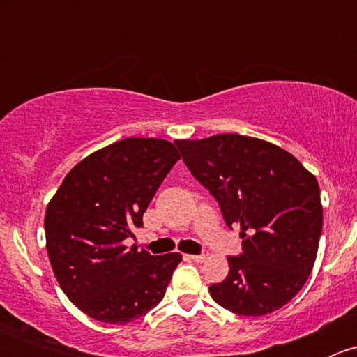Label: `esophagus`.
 I'll list each match as a JSON object with an SVG mask.
<instances>
[{"mask_svg": "<svg viewBox=\"0 0 357 357\" xmlns=\"http://www.w3.org/2000/svg\"><path fill=\"white\" fill-rule=\"evenodd\" d=\"M208 257V252L207 250H202L200 254H197V255H190V259H192V261H195V262H202V261H205V259Z\"/></svg>", "mask_w": 357, "mask_h": 357, "instance_id": "34e87169", "label": "esophagus"}]
</instances>
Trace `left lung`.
Masks as SVG:
<instances>
[{
	"instance_id": "1",
	"label": "left lung",
	"mask_w": 357,
	"mask_h": 357,
	"mask_svg": "<svg viewBox=\"0 0 357 357\" xmlns=\"http://www.w3.org/2000/svg\"><path fill=\"white\" fill-rule=\"evenodd\" d=\"M193 178L218 200L226 225L242 228V254L208 287L240 316L283 307L307 282L323 228L319 185L291 153L242 135L174 142Z\"/></svg>"
}]
</instances>
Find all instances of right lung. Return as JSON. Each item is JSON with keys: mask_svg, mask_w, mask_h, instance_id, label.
<instances>
[{"mask_svg": "<svg viewBox=\"0 0 357 357\" xmlns=\"http://www.w3.org/2000/svg\"><path fill=\"white\" fill-rule=\"evenodd\" d=\"M179 153L155 138H126L79 162L45 215L53 273L72 304L102 323L142 318L164 298L181 254L150 255L124 240Z\"/></svg>", "mask_w": 357, "mask_h": 357, "instance_id": "add662e5", "label": "right lung"}]
</instances>
